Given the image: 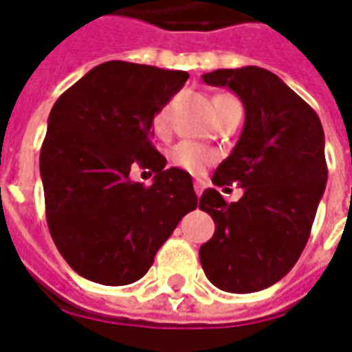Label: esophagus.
<instances>
[{
    "instance_id": "1",
    "label": "esophagus",
    "mask_w": 352,
    "mask_h": 352,
    "mask_svg": "<svg viewBox=\"0 0 352 352\" xmlns=\"http://www.w3.org/2000/svg\"><path fill=\"white\" fill-rule=\"evenodd\" d=\"M203 188H205V183H203L201 179H197L196 183H194V190H196L197 196H201V194H203Z\"/></svg>"
}]
</instances>
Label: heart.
Returning a JSON list of instances; mask_svg holds the SVG:
<instances>
[{"mask_svg":"<svg viewBox=\"0 0 352 352\" xmlns=\"http://www.w3.org/2000/svg\"><path fill=\"white\" fill-rule=\"evenodd\" d=\"M223 98H233L231 95H220L214 98V104ZM169 119V104H166L162 110L155 116V129L158 132H162L168 126ZM216 158L214 151H210L209 147H203L199 143L194 142H181L177 143L173 149L169 151V160L173 166L181 169H186L190 173H199L205 166H209Z\"/></svg>","mask_w":352,"mask_h":352,"instance_id":"1","label":"heart"}]
</instances>
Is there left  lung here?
Here are the masks:
<instances>
[{
    "mask_svg": "<svg viewBox=\"0 0 352 352\" xmlns=\"http://www.w3.org/2000/svg\"><path fill=\"white\" fill-rule=\"evenodd\" d=\"M203 82L228 85L244 104L246 121L212 183H236L244 196L228 203L214 188L199 197L216 231L199 248L205 274L228 293H256L295 267L309 239L327 186L324 132L308 102L270 70L220 69Z\"/></svg>",
    "mask_w": 352,
    "mask_h": 352,
    "instance_id": "left-lung-1",
    "label": "left lung"
}]
</instances>
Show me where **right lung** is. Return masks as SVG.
Returning <instances> with one entry per match:
<instances>
[{"label":"right lung","instance_id":"1","mask_svg":"<svg viewBox=\"0 0 352 352\" xmlns=\"http://www.w3.org/2000/svg\"><path fill=\"white\" fill-rule=\"evenodd\" d=\"M188 80L184 70L108 61L65 91L41 147L46 222L59 254L102 285L140 280L186 212L197 207L192 177L166 168L153 121ZM151 168V187L129 181Z\"/></svg>","mask_w":352,"mask_h":352}]
</instances>
